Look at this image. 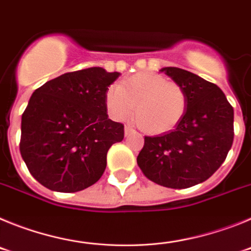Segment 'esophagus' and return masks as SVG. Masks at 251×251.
Here are the masks:
<instances>
[{"label": "esophagus", "mask_w": 251, "mask_h": 251, "mask_svg": "<svg viewBox=\"0 0 251 251\" xmlns=\"http://www.w3.org/2000/svg\"><path fill=\"white\" fill-rule=\"evenodd\" d=\"M132 133H134V129H133L132 127H129V126H126V127H124V134H126V136H129Z\"/></svg>", "instance_id": "esophagus-1"}]
</instances>
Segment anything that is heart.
<instances>
[{
	"mask_svg": "<svg viewBox=\"0 0 251 251\" xmlns=\"http://www.w3.org/2000/svg\"><path fill=\"white\" fill-rule=\"evenodd\" d=\"M105 105L113 118L123 121L136 106L142 130L152 136L166 134L181 123L187 109V94L179 84L156 73H138L105 93Z\"/></svg>",
	"mask_w": 251,
	"mask_h": 251,
	"instance_id": "b5f03b06",
	"label": "heart"
}]
</instances>
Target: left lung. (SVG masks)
Listing matches in <instances>:
<instances>
[{"label":"left lung","mask_w":251,"mask_h":251,"mask_svg":"<svg viewBox=\"0 0 251 251\" xmlns=\"http://www.w3.org/2000/svg\"><path fill=\"white\" fill-rule=\"evenodd\" d=\"M187 94V109L174 130L145 137L137 157L143 175L170 188L201 183L219 170L234 141V109L214 83L179 68L161 69Z\"/></svg>","instance_id":"8db88e82"}]
</instances>
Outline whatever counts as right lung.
<instances>
[{
  "mask_svg": "<svg viewBox=\"0 0 251 251\" xmlns=\"http://www.w3.org/2000/svg\"><path fill=\"white\" fill-rule=\"evenodd\" d=\"M119 73L88 68L65 73L32 93L21 119L20 152L30 174L57 192L94 185L106 153L124 138V126L108 118L105 93Z\"/></svg>",
  "mask_w": 251,
  "mask_h": 251,
  "instance_id": "right-lung-1",
  "label": "right lung"
}]
</instances>
